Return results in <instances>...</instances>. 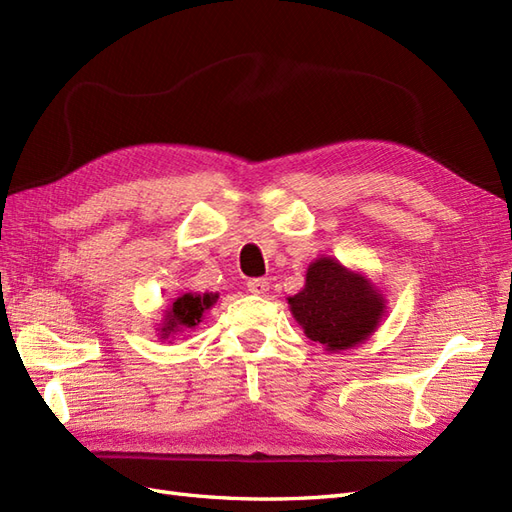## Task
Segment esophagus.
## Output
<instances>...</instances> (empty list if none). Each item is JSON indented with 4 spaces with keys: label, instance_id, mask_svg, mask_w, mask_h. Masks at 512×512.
I'll return each mask as SVG.
<instances>
[{
    "label": "esophagus",
    "instance_id": "34e87169",
    "mask_svg": "<svg viewBox=\"0 0 512 512\" xmlns=\"http://www.w3.org/2000/svg\"><path fill=\"white\" fill-rule=\"evenodd\" d=\"M247 290H250L252 294H258V297H265V294L269 292V282L262 280V277H254V280L247 282Z\"/></svg>",
    "mask_w": 512,
    "mask_h": 512
}]
</instances>
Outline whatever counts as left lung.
<instances>
[{
	"label": "left lung",
	"mask_w": 512,
	"mask_h": 512,
	"mask_svg": "<svg viewBox=\"0 0 512 512\" xmlns=\"http://www.w3.org/2000/svg\"><path fill=\"white\" fill-rule=\"evenodd\" d=\"M288 307L312 342L342 352L376 333L386 314V297L365 273L320 256L309 262L305 286L288 297Z\"/></svg>",
	"instance_id": "8db88e82"
}]
</instances>
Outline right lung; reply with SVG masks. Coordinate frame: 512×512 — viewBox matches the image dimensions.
<instances>
[{"label":"right lung","instance_id":"add662e5","mask_svg":"<svg viewBox=\"0 0 512 512\" xmlns=\"http://www.w3.org/2000/svg\"><path fill=\"white\" fill-rule=\"evenodd\" d=\"M218 297V292H183L164 309L158 327L160 339H175V335L198 327L209 309L218 303Z\"/></svg>","mask_w":512,"mask_h":512}]
</instances>
